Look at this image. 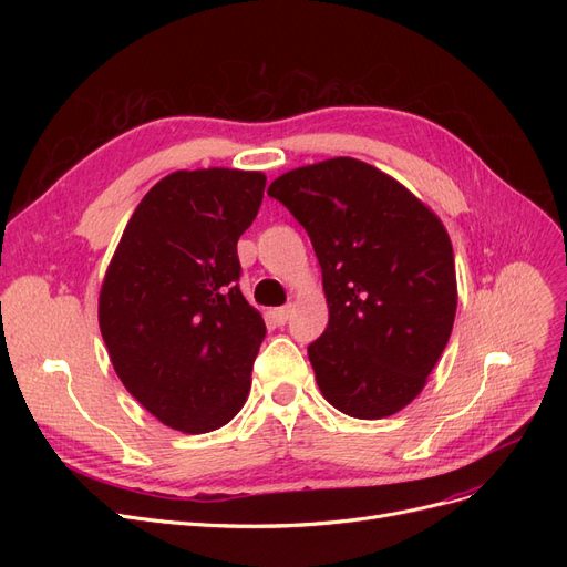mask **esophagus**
<instances>
[{"instance_id":"obj_1","label":"esophagus","mask_w":567,"mask_h":567,"mask_svg":"<svg viewBox=\"0 0 567 567\" xmlns=\"http://www.w3.org/2000/svg\"><path fill=\"white\" fill-rule=\"evenodd\" d=\"M290 317V305H284V307H277V310H271V319L277 326H284Z\"/></svg>"}]
</instances>
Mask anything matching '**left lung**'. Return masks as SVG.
<instances>
[{"instance_id": "left-lung-1", "label": "left lung", "mask_w": 567, "mask_h": 567, "mask_svg": "<svg viewBox=\"0 0 567 567\" xmlns=\"http://www.w3.org/2000/svg\"><path fill=\"white\" fill-rule=\"evenodd\" d=\"M267 194L305 227L321 267L329 326L307 348L321 394L354 419L398 414L452 336L447 229L398 179L357 158L290 169Z\"/></svg>"}]
</instances>
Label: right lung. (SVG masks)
I'll list each match as a JSON object with an SVG mask.
<instances>
[{
	"mask_svg": "<svg viewBox=\"0 0 567 567\" xmlns=\"http://www.w3.org/2000/svg\"><path fill=\"white\" fill-rule=\"evenodd\" d=\"M267 177L179 169L136 205L99 296V326L117 379L153 416L200 435L229 423L250 392L267 333L238 277L236 244Z\"/></svg>",
	"mask_w": 567,
	"mask_h": 567,
	"instance_id": "right-lung-1",
	"label": "right lung"
}]
</instances>
